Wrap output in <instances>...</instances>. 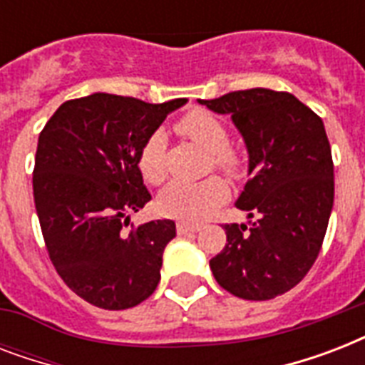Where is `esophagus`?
Segmentation results:
<instances>
[{"label":"esophagus","instance_id":"obj_1","mask_svg":"<svg viewBox=\"0 0 365 365\" xmlns=\"http://www.w3.org/2000/svg\"><path fill=\"white\" fill-rule=\"evenodd\" d=\"M199 229H200L199 225H193V223H187V222H178V223H176L178 235H191V233H197Z\"/></svg>","mask_w":365,"mask_h":365}]
</instances>
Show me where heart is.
I'll return each mask as SVG.
<instances>
[{"label": "heart", "instance_id": "1", "mask_svg": "<svg viewBox=\"0 0 365 365\" xmlns=\"http://www.w3.org/2000/svg\"><path fill=\"white\" fill-rule=\"evenodd\" d=\"M176 130L183 138L208 151L210 165L214 168L237 174L240 170V155L229 145V130L222 119L206 110H191L176 123ZM165 149L166 138L163 132H153L142 143L138 153V168L143 180L151 185L165 182ZM227 183L222 178H206L199 183L174 182L159 195L157 206L168 217H178L183 222H200L210 216L217 205L227 199Z\"/></svg>", "mask_w": 365, "mask_h": 365}]
</instances>
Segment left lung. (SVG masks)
<instances>
[{
    "label": "left lung",
    "mask_w": 365,
    "mask_h": 365,
    "mask_svg": "<svg viewBox=\"0 0 365 365\" xmlns=\"http://www.w3.org/2000/svg\"><path fill=\"white\" fill-rule=\"evenodd\" d=\"M231 115L248 149L237 208L257 217L227 223L214 278L240 299L267 301L305 278L322 248L334 208V160L322 119L289 93L248 88L199 100Z\"/></svg>",
    "instance_id": "8db88e82"
}]
</instances>
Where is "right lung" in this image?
I'll list each match as a JSON object with an SVG mask.
<instances>
[{
	"mask_svg": "<svg viewBox=\"0 0 365 365\" xmlns=\"http://www.w3.org/2000/svg\"><path fill=\"white\" fill-rule=\"evenodd\" d=\"M185 102L94 93L64 102L39 134L34 200L43 239L60 278L91 305L130 309L159 284L176 223L126 227L132 212L151 200L138 168L140 148Z\"/></svg>",
	"mask_w": 365,
	"mask_h": 365,
	"instance_id": "add662e5",
	"label": "right lung"
}]
</instances>
